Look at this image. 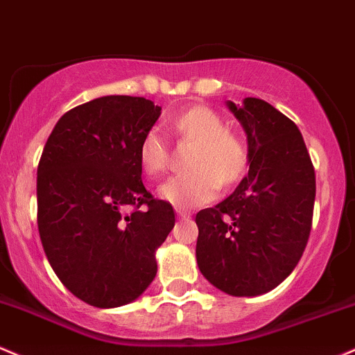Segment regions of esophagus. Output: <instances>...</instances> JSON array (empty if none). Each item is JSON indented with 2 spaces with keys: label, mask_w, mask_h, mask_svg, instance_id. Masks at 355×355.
Segmentation results:
<instances>
[{
  "label": "esophagus",
  "mask_w": 355,
  "mask_h": 355,
  "mask_svg": "<svg viewBox=\"0 0 355 355\" xmlns=\"http://www.w3.org/2000/svg\"><path fill=\"white\" fill-rule=\"evenodd\" d=\"M176 213H178L179 220H189V218H191V213H189V211H186V209H176Z\"/></svg>",
  "instance_id": "obj_1"
}]
</instances>
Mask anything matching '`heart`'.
I'll return each mask as SVG.
<instances>
[{"label":"heart","instance_id":"obj_1","mask_svg":"<svg viewBox=\"0 0 355 355\" xmlns=\"http://www.w3.org/2000/svg\"><path fill=\"white\" fill-rule=\"evenodd\" d=\"M171 132L181 141L194 142L189 171L169 178L157 188V196L176 209L205 205L216 194L218 184L228 189L245 176L248 150L236 134L225 129V122L205 105H191L169 119ZM139 164L147 176H157L167 167L169 149L164 139L150 130L139 144Z\"/></svg>","mask_w":355,"mask_h":355}]
</instances>
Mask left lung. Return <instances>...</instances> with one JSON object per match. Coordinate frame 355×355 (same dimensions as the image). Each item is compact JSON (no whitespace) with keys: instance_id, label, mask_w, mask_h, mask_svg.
<instances>
[{"instance_id":"left-lung-1","label":"left lung","mask_w":355,"mask_h":355,"mask_svg":"<svg viewBox=\"0 0 355 355\" xmlns=\"http://www.w3.org/2000/svg\"><path fill=\"white\" fill-rule=\"evenodd\" d=\"M226 107L248 141V176L196 214L202 277L233 297H257L293 272L312 228L315 171L298 127L261 98Z\"/></svg>"}]
</instances>
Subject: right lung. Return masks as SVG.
Wrapping results in <instances>:
<instances>
[{
  "mask_svg": "<svg viewBox=\"0 0 355 355\" xmlns=\"http://www.w3.org/2000/svg\"><path fill=\"white\" fill-rule=\"evenodd\" d=\"M159 115L161 107L144 97L95 98L60 117L40 159L43 250L60 282L98 309L146 292L157 248L176 223L173 206L154 199L141 179L139 144ZM129 205L136 211L125 215Z\"/></svg>",
  "mask_w": 355,
  "mask_h": 355,
  "instance_id": "right-lung-1",
  "label": "right lung"
}]
</instances>
